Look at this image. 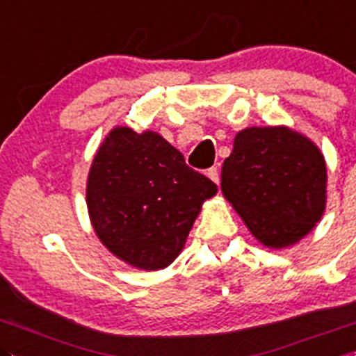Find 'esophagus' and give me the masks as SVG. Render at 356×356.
Listing matches in <instances>:
<instances>
[{"label":"esophagus","instance_id":"34e87169","mask_svg":"<svg viewBox=\"0 0 356 356\" xmlns=\"http://www.w3.org/2000/svg\"><path fill=\"white\" fill-rule=\"evenodd\" d=\"M206 176H208L209 180L215 181L216 185L220 184V175H218V169H216V168H209L208 171H206Z\"/></svg>","mask_w":356,"mask_h":356}]
</instances>
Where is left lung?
Masks as SVG:
<instances>
[{
	"label": "left lung",
	"instance_id": "1",
	"mask_svg": "<svg viewBox=\"0 0 356 356\" xmlns=\"http://www.w3.org/2000/svg\"><path fill=\"white\" fill-rule=\"evenodd\" d=\"M222 192L264 246L286 248L323 215L327 165L320 148L289 127H248L223 161Z\"/></svg>",
	"mask_w": 356,
	"mask_h": 356
}]
</instances>
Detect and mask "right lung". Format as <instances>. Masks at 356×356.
<instances>
[{
    "mask_svg": "<svg viewBox=\"0 0 356 356\" xmlns=\"http://www.w3.org/2000/svg\"><path fill=\"white\" fill-rule=\"evenodd\" d=\"M216 185L185 164L180 152L152 131L115 127L101 143L87 180V208L97 238L145 270L180 255L192 223Z\"/></svg>",
    "mask_w": 356,
    "mask_h": 356,
    "instance_id": "right-lung-1",
    "label": "right lung"
}]
</instances>
